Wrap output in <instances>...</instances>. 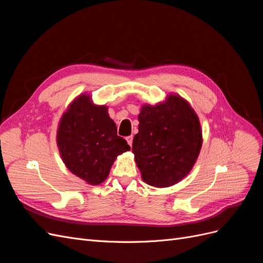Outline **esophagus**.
I'll use <instances>...</instances> for the list:
<instances>
[{
    "label": "esophagus",
    "mask_w": 263,
    "mask_h": 263,
    "mask_svg": "<svg viewBox=\"0 0 263 263\" xmlns=\"http://www.w3.org/2000/svg\"><path fill=\"white\" fill-rule=\"evenodd\" d=\"M133 139H134V137H133V136L126 137V140H127V142H128V145H129V146H132V145H133Z\"/></svg>",
    "instance_id": "obj_1"
}]
</instances>
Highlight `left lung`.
<instances>
[{
	"label": "left lung",
	"mask_w": 263,
	"mask_h": 263,
	"mask_svg": "<svg viewBox=\"0 0 263 263\" xmlns=\"http://www.w3.org/2000/svg\"><path fill=\"white\" fill-rule=\"evenodd\" d=\"M133 141L135 160L149 185L176 184L192 169L202 147V130L193 108L178 95L156 106L146 105L138 116Z\"/></svg>",
	"instance_id": "left-lung-1"
}]
</instances>
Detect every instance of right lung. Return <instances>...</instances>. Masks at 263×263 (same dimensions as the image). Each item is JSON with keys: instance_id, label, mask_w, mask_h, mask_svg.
I'll use <instances>...</instances> for the list:
<instances>
[{"instance_id": "1", "label": "right lung", "mask_w": 263, "mask_h": 263, "mask_svg": "<svg viewBox=\"0 0 263 263\" xmlns=\"http://www.w3.org/2000/svg\"><path fill=\"white\" fill-rule=\"evenodd\" d=\"M57 144L67 168L93 185L105 181L116 157L130 150L127 141L117 135L107 107L92 104L85 94L63 114Z\"/></svg>"}]
</instances>
